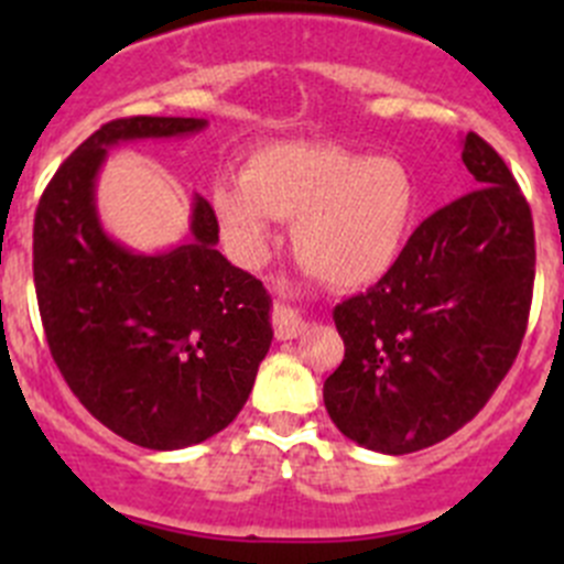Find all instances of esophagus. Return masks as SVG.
Wrapping results in <instances>:
<instances>
[{"label":"esophagus","mask_w":564,"mask_h":564,"mask_svg":"<svg viewBox=\"0 0 564 564\" xmlns=\"http://www.w3.org/2000/svg\"><path fill=\"white\" fill-rule=\"evenodd\" d=\"M278 294H281V300H278L275 314H272L275 338L278 340H292V338H297V335H303L305 329H308V318H305L297 308H292V305L286 303L289 289L281 286V289H278Z\"/></svg>","instance_id":"esophagus-1"}]
</instances>
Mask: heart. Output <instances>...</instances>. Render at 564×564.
Here are the masks:
<instances>
[{
	"label": "heart",
	"mask_w": 564,
	"mask_h": 564,
	"mask_svg": "<svg viewBox=\"0 0 564 564\" xmlns=\"http://www.w3.org/2000/svg\"><path fill=\"white\" fill-rule=\"evenodd\" d=\"M417 191L409 169L324 141H278L250 152L242 180L220 176L213 209L231 246L256 256L270 218L294 220L300 264L335 289L371 286L406 242Z\"/></svg>",
	"instance_id": "heart-1"
}]
</instances>
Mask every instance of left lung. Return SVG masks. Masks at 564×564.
I'll return each instance as SVG.
<instances>
[{"mask_svg":"<svg viewBox=\"0 0 564 564\" xmlns=\"http://www.w3.org/2000/svg\"><path fill=\"white\" fill-rule=\"evenodd\" d=\"M475 191L414 229L392 270L335 305L344 362L324 406L344 436L403 456L456 434L513 366L534 283L532 213L477 133L460 139Z\"/></svg>","mask_w":564,"mask_h":564,"instance_id":"obj_1","label":"left lung"}]
</instances>
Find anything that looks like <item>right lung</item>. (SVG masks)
I'll return each mask as SVG.
<instances>
[{
	"label": "right lung",
	"mask_w": 564,
	"mask_h": 564,
	"mask_svg": "<svg viewBox=\"0 0 564 564\" xmlns=\"http://www.w3.org/2000/svg\"><path fill=\"white\" fill-rule=\"evenodd\" d=\"M196 117H130L95 130L59 166L35 213V292L51 357L106 429L150 451H182L246 406L272 344V300L218 248L196 193L180 246L139 253L104 229L95 185L108 150L182 139Z\"/></svg>",
	"instance_id": "right-lung-1"
}]
</instances>
